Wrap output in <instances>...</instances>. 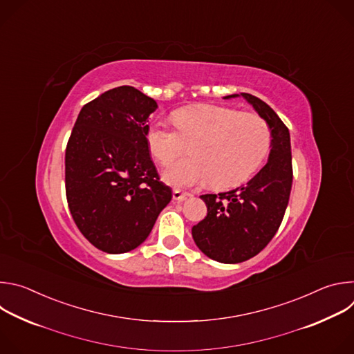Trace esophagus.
<instances>
[{"label":"esophagus","mask_w":354,"mask_h":354,"mask_svg":"<svg viewBox=\"0 0 354 354\" xmlns=\"http://www.w3.org/2000/svg\"><path fill=\"white\" fill-rule=\"evenodd\" d=\"M187 197H189V193H183L180 190H174L172 192V198L175 201H178V203H182V201H185Z\"/></svg>","instance_id":"1"}]
</instances>
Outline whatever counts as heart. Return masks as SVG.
Segmentation results:
<instances>
[{
    "label": "heart",
    "instance_id": "1",
    "mask_svg": "<svg viewBox=\"0 0 354 354\" xmlns=\"http://www.w3.org/2000/svg\"><path fill=\"white\" fill-rule=\"evenodd\" d=\"M172 129L151 124L145 141L151 157L169 165L190 142V156L164 172V180L176 189L206 182L217 190L246 183L266 162L272 149V131L255 113L228 106L194 105L175 111Z\"/></svg>",
    "mask_w": 354,
    "mask_h": 354
}]
</instances>
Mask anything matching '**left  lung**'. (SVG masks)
<instances>
[{
	"mask_svg": "<svg viewBox=\"0 0 354 354\" xmlns=\"http://www.w3.org/2000/svg\"><path fill=\"white\" fill-rule=\"evenodd\" d=\"M272 131L268 164L248 185L218 194H201L207 216L192 228L198 249L221 263H239L258 255L277 232L290 198L292 164L290 133L262 99L241 93ZM238 96L230 95L225 97Z\"/></svg>",
	"mask_w": 354,
	"mask_h": 354,
	"instance_id": "1",
	"label": "left lung"
}]
</instances>
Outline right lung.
<instances>
[{
  "label": "right lung",
  "mask_w": 354,
  "mask_h": 354,
  "mask_svg": "<svg viewBox=\"0 0 354 354\" xmlns=\"http://www.w3.org/2000/svg\"><path fill=\"white\" fill-rule=\"evenodd\" d=\"M156 109L153 97L118 86L82 106L68 138V209L81 234L106 254L142 243L172 198L145 141Z\"/></svg>",
  "instance_id": "right-lung-1"
}]
</instances>
